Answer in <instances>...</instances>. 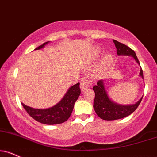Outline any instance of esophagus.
<instances>
[{"mask_svg": "<svg viewBox=\"0 0 157 157\" xmlns=\"http://www.w3.org/2000/svg\"><path fill=\"white\" fill-rule=\"evenodd\" d=\"M90 87V83L89 82H88V80H86V79H82V80H81L80 82V89L82 90V92L85 91L86 89H88V88Z\"/></svg>", "mask_w": 157, "mask_h": 157, "instance_id": "34e87169", "label": "esophagus"}]
</instances>
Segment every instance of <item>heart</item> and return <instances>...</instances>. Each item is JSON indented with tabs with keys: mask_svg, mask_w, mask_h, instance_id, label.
<instances>
[{
	"mask_svg": "<svg viewBox=\"0 0 157 157\" xmlns=\"http://www.w3.org/2000/svg\"><path fill=\"white\" fill-rule=\"evenodd\" d=\"M100 53V50H97L96 54L99 55ZM113 60V57L112 54H107L104 56V58L101 60V61L100 62V63L98 66L97 69H96V73L98 74V75H101L102 74L104 71L106 70V69L107 67L112 63Z\"/></svg>",
	"mask_w": 157,
	"mask_h": 157,
	"instance_id": "1",
	"label": "heart"
}]
</instances>
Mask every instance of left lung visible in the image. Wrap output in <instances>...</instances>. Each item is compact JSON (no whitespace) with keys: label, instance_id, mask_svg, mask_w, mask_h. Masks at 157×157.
<instances>
[{"label":"left lung","instance_id":"1","mask_svg":"<svg viewBox=\"0 0 157 157\" xmlns=\"http://www.w3.org/2000/svg\"><path fill=\"white\" fill-rule=\"evenodd\" d=\"M116 48L117 49V54L118 56H130L133 57L137 63L140 65V62L137 59L135 51L132 50L126 45L122 44L119 41L113 39ZM140 76L143 79V70L140 67ZM94 91L95 92V98L94 101V108L97 116L101 119L106 121H113L125 118L132 114L142 101L143 97L137 103L131 105H118L109 99L108 94L105 86L103 80H99L97 85L93 87Z\"/></svg>","mask_w":157,"mask_h":157}]
</instances>
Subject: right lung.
<instances>
[{"label":"right lung","instance_id":"1","mask_svg":"<svg viewBox=\"0 0 157 157\" xmlns=\"http://www.w3.org/2000/svg\"><path fill=\"white\" fill-rule=\"evenodd\" d=\"M48 42L49 41L44 42L35 50L43 48ZM80 93V83L78 82L69 88L59 102L50 108L35 109L28 107L23 103H22V105L26 112L38 122L48 125L59 124L69 119L72 113L75 101L78 99Z\"/></svg>","mask_w":157,"mask_h":157}]
</instances>
